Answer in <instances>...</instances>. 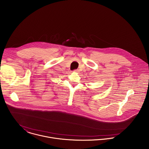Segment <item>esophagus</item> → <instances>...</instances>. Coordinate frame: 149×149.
Instances as JSON below:
<instances>
[{
    "label": "esophagus",
    "instance_id": "1",
    "mask_svg": "<svg viewBox=\"0 0 149 149\" xmlns=\"http://www.w3.org/2000/svg\"><path fill=\"white\" fill-rule=\"evenodd\" d=\"M74 72H79V69H76V70H74Z\"/></svg>",
    "mask_w": 149,
    "mask_h": 149
}]
</instances>
